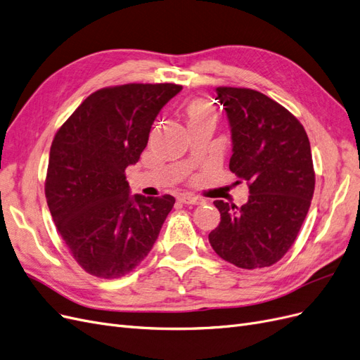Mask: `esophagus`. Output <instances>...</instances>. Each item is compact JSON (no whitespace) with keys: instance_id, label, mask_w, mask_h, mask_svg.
Returning <instances> with one entry per match:
<instances>
[{"instance_id":"esophagus-1","label":"esophagus","mask_w":360,"mask_h":360,"mask_svg":"<svg viewBox=\"0 0 360 360\" xmlns=\"http://www.w3.org/2000/svg\"><path fill=\"white\" fill-rule=\"evenodd\" d=\"M179 202H182L185 205H200L202 199H199V197H195V195H191V194H181Z\"/></svg>"}]
</instances>
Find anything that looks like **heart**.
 Listing matches in <instances>:
<instances>
[{
    "label": "heart",
    "instance_id": "heart-1",
    "mask_svg": "<svg viewBox=\"0 0 360 360\" xmlns=\"http://www.w3.org/2000/svg\"><path fill=\"white\" fill-rule=\"evenodd\" d=\"M187 113H188V117H190V121L200 120V118L210 117V115H212L210 106H207L205 101H200V100H195V101L190 103V106L187 109Z\"/></svg>",
    "mask_w": 360,
    "mask_h": 360
}]
</instances>
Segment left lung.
I'll use <instances>...</instances> for the list:
<instances>
[{
	"instance_id": "8db88e82",
	"label": "left lung",
	"mask_w": 360,
	"mask_h": 360,
	"mask_svg": "<svg viewBox=\"0 0 360 360\" xmlns=\"http://www.w3.org/2000/svg\"><path fill=\"white\" fill-rule=\"evenodd\" d=\"M217 98L231 133L229 167L247 181L240 207L215 200L221 221L210 233L214 251L242 269L266 268L292 248L308 214L316 175L307 131L292 113L248 88L219 86Z\"/></svg>"
}]
</instances>
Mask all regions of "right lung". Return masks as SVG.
Listing matches in <instances>:
<instances>
[{
  "label": "right lung",
  "mask_w": 360,
  "mask_h": 360,
  "mask_svg": "<svg viewBox=\"0 0 360 360\" xmlns=\"http://www.w3.org/2000/svg\"><path fill=\"white\" fill-rule=\"evenodd\" d=\"M181 89L175 84L98 89L53 137L46 200L65 245L91 275L110 280L131 272L175 205L170 194L131 195L125 169L141 158L157 115Z\"/></svg>",
  "instance_id": "add662e5"
}]
</instances>
